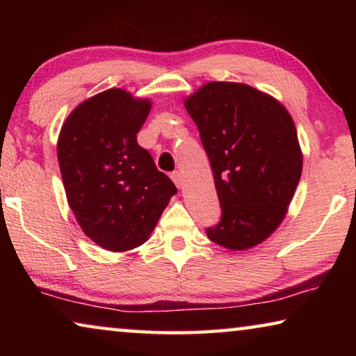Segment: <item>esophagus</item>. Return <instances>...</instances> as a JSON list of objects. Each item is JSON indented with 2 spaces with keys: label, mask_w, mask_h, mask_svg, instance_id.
<instances>
[{
  "label": "esophagus",
  "mask_w": 356,
  "mask_h": 356,
  "mask_svg": "<svg viewBox=\"0 0 356 356\" xmlns=\"http://www.w3.org/2000/svg\"><path fill=\"white\" fill-rule=\"evenodd\" d=\"M171 179H172V182L177 185V188H182V185H184L182 172H180V171H174V172L171 174Z\"/></svg>",
  "instance_id": "1"
}]
</instances>
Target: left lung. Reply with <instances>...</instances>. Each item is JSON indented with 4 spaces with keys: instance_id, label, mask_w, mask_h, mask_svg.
<instances>
[{
    "instance_id": "left-lung-1",
    "label": "left lung",
    "mask_w": 356,
    "mask_h": 356,
    "mask_svg": "<svg viewBox=\"0 0 356 356\" xmlns=\"http://www.w3.org/2000/svg\"><path fill=\"white\" fill-rule=\"evenodd\" d=\"M185 108L200 130L221 206L207 237L227 250L264 242L284 218L303 168L291 114L248 84L226 81L207 83Z\"/></svg>"
}]
</instances>
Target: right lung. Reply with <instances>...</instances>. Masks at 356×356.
<instances>
[{"label":"right lung","mask_w":356,"mask_h":356,"mask_svg":"<svg viewBox=\"0 0 356 356\" xmlns=\"http://www.w3.org/2000/svg\"><path fill=\"white\" fill-rule=\"evenodd\" d=\"M150 102L108 89L78 105L58 140L69 206L102 248L127 251L146 242L176 185L136 141Z\"/></svg>","instance_id":"right-lung-1"}]
</instances>
